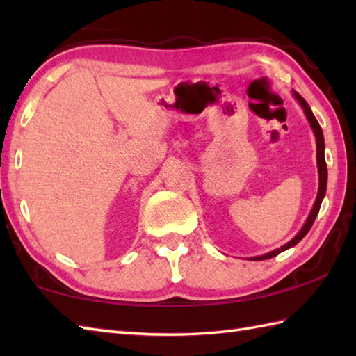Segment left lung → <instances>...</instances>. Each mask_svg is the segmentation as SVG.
<instances>
[{"label":"left lung","mask_w":356,"mask_h":356,"mask_svg":"<svg viewBox=\"0 0 356 356\" xmlns=\"http://www.w3.org/2000/svg\"><path fill=\"white\" fill-rule=\"evenodd\" d=\"M295 97H297L298 102L301 104V107H303V110H305V113H306V116H307V119H309V122H311L312 130H314V133H315V138H316V162H318V172H320L318 195H316L315 205H314V208H312V211H311V216L307 217V220H306L305 226H303V228H301V231L297 234V236H295V237L289 241V243H286L284 246H282L280 249H275V251H272V252H269V254H264V255H261V257H254V259H251V260H268V259H272V257L278 255L280 252L286 251V249H289V248L297 245L298 241H300L301 238H303V237L306 236V234L309 232V229L312 228V225H314V222H315V217H316V214H318V211H320V207H321V202H323L324 194H326L327 166H326V161H324V136H323V130H321V127H320V124H318V120L315 119L311 107H309V104H307L298 93H295Z\"/></svg>","instance_id":"8db88e82"}]
</instances>
